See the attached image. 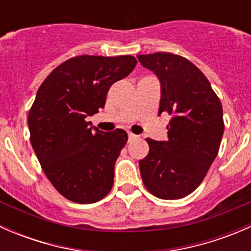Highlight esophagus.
<instances>
[{"label": "esophagus", "instance_id": "1", "mask_svg": "<svg viewBox=\"0 0 251 251\" xmlns=\"http://www.w3.org/2000/svg\"><path fill=\"white\" fill-rule=\"evenodd\" d=\"M135 138H137V136L133 135L132 132H128V141H132V140H135Z\"/></svg>", "mask_w": 251, "mask_h": 251}]
</instances>
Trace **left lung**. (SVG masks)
Returning <instances> with one entry per match:
<instances>
[{"label":"left lung","mask_w":251,"mask_h":251,"mask_svg":"<svg viewBox=\"0 0 251 251\" xmlns=\"http://www.w3.org/2000/svg\"><path fill=\"white\" fill-rule=\"evenodd\" d=\"M137 58L160 80L159 115H171L168 141L146 140L149 153L140 160L142 181L158 198H184L203 182L219 153L222 104L206 76L184 57L156 52Z\"/></svg>","instance_id":"1"}]
</instances>
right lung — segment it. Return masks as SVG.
Wrapping results in <instances>:
<instances>
[{"label":"right lung","instance_id":"add662e5","mask_svg":"<svg viewBox=\"0 0 251 251\" xmlns=\"http://www.w3.org/2000/svg\"><path fill=\"white\" fill-rule=\"evenodd\" d=\"M136 64L132 55H76L40 86L27 116L30 141L47 178L68 201L96 203L110 192L127 133L102 132L86 118L104 108L110 86Z\"/></svg>","mask_w":251,"mask_h":251}]
</instances>
